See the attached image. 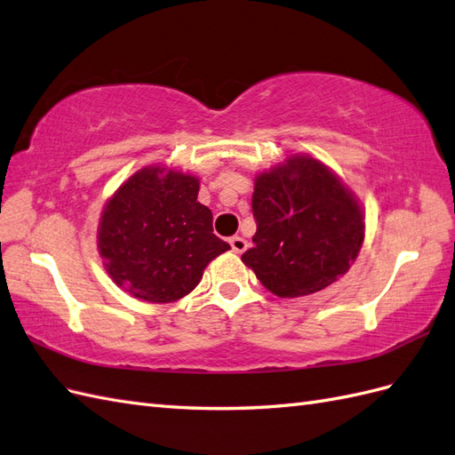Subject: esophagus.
Instances as JSON below:
<instances>
[{"instance_id": "obj_1", "label": "esophagus", "mask_w": 455, "mask_h": 455, "mask_svg": "<svg viewBox=\"0 0 455 455\" xmlns=\"http://www.w3.org/2000/svg\"><path fill=\"white\" fill-rule=\"evenodd\" d=\"M229 244H231L233 252H237V254L244 252V251H246V246H249V243H246V239H243V237H239V235L231 237V239H229Z\"/></svg>"}]
</instances>
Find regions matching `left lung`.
Instances as JSON below:
<instances>
[{"label": "left lung", "instance_id": "8db88e82", "mask_svg": "<svg viewBox=\"0 0 455 455\" xmlns=\"http://www.w3.org/2000/svg\"><path fill=\"white\" fill-rule=\"evenodd\" d=\"M254 246L241 259L279 298L336 283L364 241L361 201L341 178L307 154L288 156L254 178Z\"/></svg>", "mask_w": 455, "mask_h": 455}]
</instances>
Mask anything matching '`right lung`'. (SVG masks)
<instances>
[{
  "label": "right lung",
  "instance_id": "obj_1",
  "mask_svg": "<svg viewBox=\"0 0 455 455\" xmlns=\"http://www.w3.org/2000/svg\"><path fill=\"white\" fill-rule=\"evenodd\" d=\"M199 178L161 164L136 171L104 204L96 246L112 281L149 304L189 294L229 244L197 201Z\"/></svg>",
  "mask_w": 455,
  "mask_h": 455
}]
</instances>
